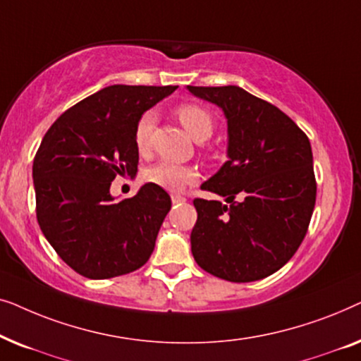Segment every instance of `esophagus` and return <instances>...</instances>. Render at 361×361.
Returning a JSON list of instances; mask_svg holds the SVG:
<instances>
[{"instance_id":"34e87169","label":"esophagus","mask_w":361,"mask_h":361,"mask_svg":"<svg viewBox=\"0 0 361 361\" xmlns=\"http://www.w3.org/2000/svg\"><path fill=\"white\" fill-rule=\"evenodd\" d=\"M171 200H172V204L177 205V204H182V202H185V197H182L179 194H174L171 197Z\"/></svg>"}]
</instances>
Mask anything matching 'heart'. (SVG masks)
<instances>
[{
	"instance_id": "b5f03b06",
	"label": "heart",
	"mask_w": 361,
	"mask_h": 361,
	"mask_svg": "<svg viewBox=\"0 0 361 361\" xmlns=\"http://www.w3.org/2000/svg\"><path fill=\"white\" fill-rule=\"evenodd\" d=\"M177 120L187 131L192 140L202 142L209 140L214 131V118L210 111L204 106L195 105V103H185L180 105L176 111ZM154 125V116L147 115L141 116L135 130V146L140 154H146L151 146V131ZM197 171L189 166L172 164V162H157V164L147 167L145 171V179L151 184L171 192H180L185 185L197 180Z\"/></svg>"
}]
</instances>
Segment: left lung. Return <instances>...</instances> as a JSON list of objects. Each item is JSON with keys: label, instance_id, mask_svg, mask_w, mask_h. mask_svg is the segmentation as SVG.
Instances as JSON below:
<instances>
[{"label": "left lung", "instance_id": "1", "mask_svg": "<svg viewBox=\"0 0 361 361\" xmlns=\"http://www.w3.org/2000/svg\"><path fill=\"white\" fill-rule=\"evenodd\" d=\"M187 90L224 111L228 135V159L200 185L225 204L194 200V259L231 283L268 278L293 258L312 216L317 185L309 137L279 108L241 87Z\"/></svg>", "mask_w": 361, "mask_h": 361}]
</instances>
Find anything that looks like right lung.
I'll return each mask as SVG.
<instances>
[{
    "label": "right lung",
    "instance_id": "right-lung-1",
    "mask_svg": "<svg viewBox=\"0 0 361 361\" xmlns=\"http://www.w3.org/2000/svg\"><path fill=\"white\" fill-rule=\"evenodd\" d=\"M177 85H110L78 102L49 128L34 157L37 221L57 255L90 279L136 271L149 259L171 210L151 182L118 200V174L137 172L135 130Z\"/></svg>",
    "mask_w": 361,
    "mask_h": 361
}]
</instances>
